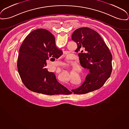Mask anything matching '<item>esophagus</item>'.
<instances>
[{"label": "esophagus", "instance_id": "1", "mask_svg": "<svg viewBox=\"0 0 129 129\" xmlns=\"http://www.w3.org/2000/svg\"><path fill=\"white\" fill-rule=\"evenodd\" d=\"M73 93H74V92H73Z\"/></svg>", "mask_w": 129, "mask_h": 129}]
</instances>
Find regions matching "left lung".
Here are the masks:
<instances>
[{"mask_svg": "<svg viewBox=\"0 0 129 129\" xmlns=\"http://www.w3.org/2000/svg\"><path fill=\"white\" fill-rule=\"evenodd\" d=\"M72 39L77 45L76 52H80L78 56L81 66L89 70L90 73L81 86L71 91L81 94L99 89L112 71V55L108 47L98 33L88 27L75 30Z\"/></svg>", "mask_w": 129, "mask_h": 129, "instance_id": "left-lung-1", "label": "left lung"}]
</instances>
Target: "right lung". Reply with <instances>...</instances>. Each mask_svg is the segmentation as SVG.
<instances>
[{"instance_id":"obj_1","label":"right lung","mask_w":129,"mask_h":129,"mask_svg":"<svg viewBox=\"0 0 129 129\" xmlns=\"http://www.w3.org/2000/svg\"><path fill=\"white\" fill-rule=\"evenodd\" d=\"M62 54L49 31L38 29L31 31L20 46L17 64L24 85L30 91L47 95L72 93L45 68L47 59L58 58Z\"/></svg>"}]
</instances>
